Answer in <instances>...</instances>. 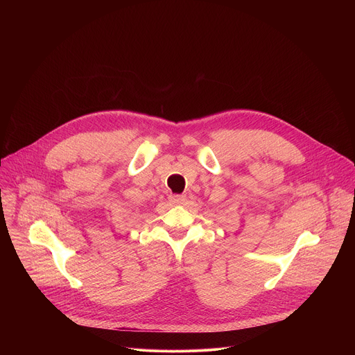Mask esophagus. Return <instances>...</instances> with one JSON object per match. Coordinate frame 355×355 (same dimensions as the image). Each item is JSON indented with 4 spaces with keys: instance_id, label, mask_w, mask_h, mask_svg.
<instances>
[{
    "instance_id": "obj_1",
    "label": "esophagus",
    "mask_w": 355,
    "mask_h": 355,
    "mask_svg": "<svg viewBox=\"0 0 355 355\" xmlns=\"http://www.w3.org/2000/svg\"><path fill=\"white\" fill-rule=\"evenodd\" d=\"M170 202L173 205H181L185 200V195H170Z\"/></svg>"
}]
</instances>
